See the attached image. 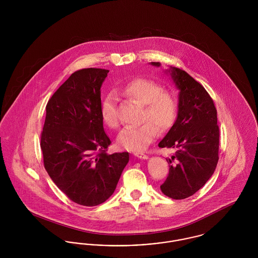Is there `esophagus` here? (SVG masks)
<instances>
[{
	"mask_svg": "<svg viewBox=\"0 0 258 258\" xmlns=\"http://www.w3.org/2000/svg\"><path fill=\"white\" fill-rule=\"evenodd\" d=\"M134 155H135L136 157H138L139 159H143V160H146V159H148V156H147L146 154H144V153H141V152H136V153H134Z\"/></svg>",
	"mask_w": 258,
	"mask_h": 258,
	"instance_id": "esophagus-1",
	"label": "esophagus"
}]
</instances>
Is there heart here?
<instances>
[{"mask_svg":"<svg viewBox=\"0 0 258 258\" xmlns=\"http://www.w3.org/2000/svg\"><path fill=\"white\" fill-rule=\"evenodd\" d=\"M118 92L144 105V121L137 126H126L119 133L117 142L120 148L130 151L143 150L156 138L157 126L161 131H167L173 125L178 112L177 100L172 92L162 90L157 82L135 79L119 87ZM117 102V94L113 91L107 93L101 102V117L111 128H117L119 124Z\"/></svg>","mask_w":258,"mask_h":258,"instance_id":"obj_1","label":"heart"}]
</instances>
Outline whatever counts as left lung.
<instances>
[{
  "mask_svg": "<svg viewBox=\"0 0 258 258\" xmlns=\"http://www.w3.org/2000/svg\"><path fill=\"white\" fill-rule=\"evenodd\" d=\"M151 66L161 67L151 61ZM178 92L176 121L159 142V147L176 148L167 158L169 176L160 186L173 199L191 197L213 175L218 163L217 111L205 88L186 72L170 67L167 71Z\"/></svg>",
  "mask_w": 258,
  "mask_h": 258,
  "instance_id": "8db88e82",
  "label": "left lung"
}]
</instances>
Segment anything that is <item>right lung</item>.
I'll list each match as a JSON object with an SVG mask.
<instances>
[{"mask_svg": "<svg viewBox=\"0 0 258 258\" xmlns=\"http://www.w3.org/2000/svg\"><path fill=\"white\" fill-rule=\"evenodd\" d=\"M108 70L74 73L46 106L41 135L44 167L74 202L96 206L115 191L128 163V152L108 154L111 140L101 117V86Z\"/></svg>", "mask_w": 258, "mask_h": 258, "instance_id": "right-lung-1", "label": "right lung"}]
</instances>
